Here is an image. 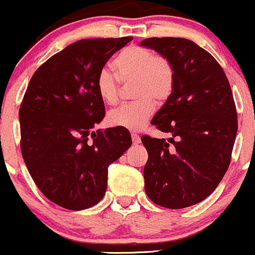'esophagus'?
Listing matches in <instances>:
<instances>
[{"label":"esophagus","mask_w":255,"mask_h":255,"mask_svg":"<svg viewBox=\"0 0 255 255\" xmlns=\"http://www.w3.org/2000/svg\"><path fill=\"white\" fill-rule=\"evenodd\" d=\"M132 140H133V144H139L140 137L137 134V133H132Z\"/></svg>","instance_id":"obj_1"}]
</instances>
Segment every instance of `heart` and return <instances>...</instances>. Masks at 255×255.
<instances>
[{"mask_svg": "<svg viewBox=\"0 0 255 255\" xmlns=\"http://www.w3.org/2000/svg\"><path fill=\"white\" fill-rule=\"evenodd\" d=\"M116 76L107 69H102L96 78V89L106 104L118 101L120 86L134 82L132 86L133 99L130 104L123 105L109 113L110 125L129 130H139L146 126L156 104H163L170 97L175 82V73L170 61L156 55L149 49L130 45L123 49L113 61Z\"/></svg>", "mask_w": 255, "mask_h": 255, "instance_id": "heart-1", "label": "heart"}]
</instances>
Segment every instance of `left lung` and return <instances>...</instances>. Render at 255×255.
I'll return each instance as SVG.
<instances>
[{"instance_id": "left-lung-1", "label": "left lung", "mask_w": 255, "mask_h": 255, "mask_svg": "<svg viewBox=\"0 0 255 255\" xmlns=\"http://www.w3.org/2000/svg\"><path fill=\"white\" fill-rule=\"evenodd\" d=\"M140 47L168 59L175 73L173 92L151 121L171 137H142L145 192L159 206H192L215 191L230 166L238 128L232 90L217 60L191 40L146 38Z\"/></svg>"}]
</instances>
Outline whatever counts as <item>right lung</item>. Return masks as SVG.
Here are the masks:
<instances>
[{
	"instance_id": "add662e5",
	"label": "right lung",
	"mask_w": 255,
	"mask_h": 255,
	"mask_svg": "<svg viewBox=\"0 0 255 255\" xmlns=\"http://www.w3.org/2000/svg\"><path fill=\"white\" fill-rule=\"evenodd\" d=\"M132 39L78 40L30 79L19 109L20 150L38 189L59 206L80 211L101 201L109 165L132 144L126 128L94 130L105 117L97 75Z\"/></svg>"
}]
</instances>
